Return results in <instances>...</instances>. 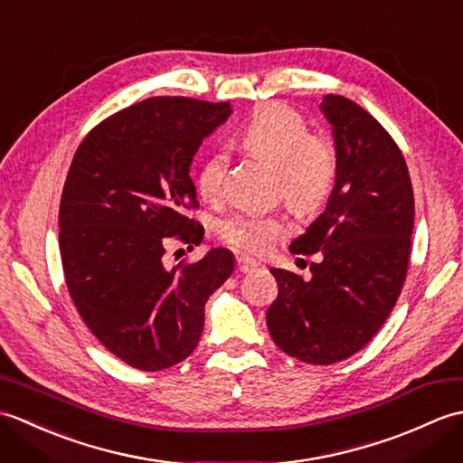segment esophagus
I'll return each mask as SVG.
<instances>
[{"label":"esophagus","mask_w":463,"mask_h":463,"mask_svg":"<svg viewBox=\"0 0 463 463\" xmlns=\"http://www.w3.org/2000/svg\"><path fill=\"white\" fill-rule=\"evenodd\" d=\"M257 267H259L257 260H252V259H249V257H237V270H239V272L247 274V272H252Z\"/></svg>","instance_id":"1"}]
</instances>
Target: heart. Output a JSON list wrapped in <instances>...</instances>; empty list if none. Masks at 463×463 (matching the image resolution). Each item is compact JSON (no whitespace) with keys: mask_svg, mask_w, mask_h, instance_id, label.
Segmentation results:
<instances>
[{"mask_svg":"<svg viewBox=\"0 0 463 463\" xmlns=\"http://www.w3.org/2000/svg\"><path fill=\"white\" fill-rule=\"evenodd\" d=\"M244 151L274 166V191L298 213H312L328 201L336 184L340 159L326 137L312 135L304 117L284 103H267L254 111L237 133ZM229 153L209 151L196 171V191L206 201L224 194ZM288 231L280 213H237L219 224V237L229 247L250 254L267 252Z\"/></svg>","mask_w":463,"mask_h":463,"instance_id":"heart-1","label":"heart"}]
</instances>
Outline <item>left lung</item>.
Listing matches in <instances>:
<instances>
[{
	"mask_svg": "<svg viewBox=\"0 0 463 463\" xmlns=\"http://www.w3.org/2000/svg\"><path fill=\"white\" fill-rule=\"evenodd\" d=\"M334 127L338 179L324 211L290 244L318 252L312 277L272 269L279 297L267 310L272 340L317 366L350 358L376 336L404 287L414 191L400 146L373 117L342 95L320 103Z\"/></svg>",
	"mask_w": 463,
	"mask_h": 463,
	"instance_id": "8db88e82",
	"label": "left lung"
}]
</instances>
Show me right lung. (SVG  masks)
Returning a JSON list of instances; mask_svg holds the SVG:
<instances>
[{
	"instance_id": "1",
	"label": "right lung",
	"mask_w": 463,
	"mask_h": 463,
	"mask_svg": "<svg viewBox=\"0 0 463 463\" xmlns=\"http://www.w3.org/2000/svg\"><path fill=\"white\" fill-rule=\"evenodd\" d=\"M231 103L151 97L107 117L77 146L59 204V250L67 290L87 328L145 372L189 358L204 326V302L234 270L232 254L166 269L173 239L189 249L204 229L189 169Z\"/></svg>"
}]
</instances>
